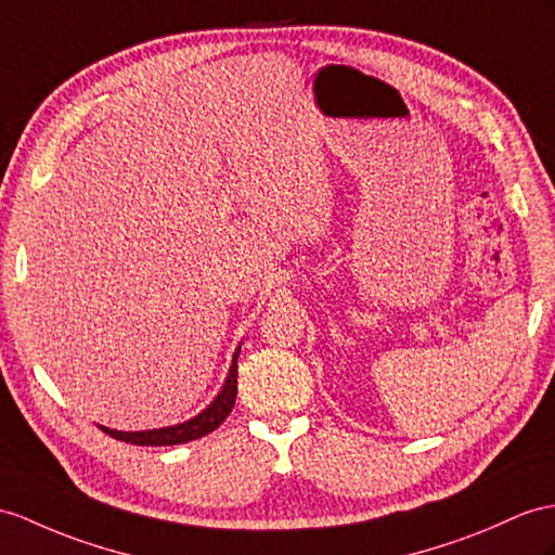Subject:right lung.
<instances>
[{
  "label": "right lung",
  "mask_w": 555,
  "mask_h": 555,
  "mask_svg": "<svg viewBox=\"0 0 555 555\" xmlns=\"http://www.w3.org/2000/svg\"><path fill=\"white\" fill-rule=\"evenodd\" d=\"M237 356H240V348L235 350V358L231 364V374H228L225 386L216 400L209 404V408L197 414L195 418L179 426H169V428H155V430H137V434H125V430H113V428H103V434H107L115 440L121 442H131V444H151V448H162V444H183V442H191L197 440L202 436L211 434L214 428H219L225 416L231 414L235 398H237Z\"/></svg>",
  "instance_id": "add662e5"
}]
</instances>
